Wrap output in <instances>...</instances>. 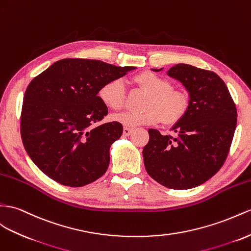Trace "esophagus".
<instances>
[{
  "label": "esophagus",
  "instance_id": "1",
  "mask_svg": "<svg viewBox=\"0 0 251 251\" xmlns=\"http://www.w3.org/2000/svg\"><path fill=\"white\" fill-rule=\"evenodd\" d=\"M132 132V129L131 128H128V127H124V129H123V134L124 136H129V134Z\"/></svg>",
  "mask_w": 251,
  "mask_h": 251
}]
</instances>
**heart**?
<instances>
[{
  "instance_id": "b5f03b06",
  "label": "heart",
  "mask_w": 251,
  "mask_h": 251,
  "mask_svg": "<svg viewBox=\"0 0 251 251\" xmlns=\"http://www.w3.org/2000/svg\"><path fill=\"white\" fill-rule=\"evenodd\" d=\"M131 83L147 92L142 111H127L115 115V121L128 127L152 125L161 121L166 126L175 125L189 109L188 94L173 88L168 78L151 71H143L131 78ZM99 96L104 105L113 111H120L126 102V91L120 79H112L101 86Z\"/></svg>"
}]
</instances>
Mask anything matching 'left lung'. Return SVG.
Masks as SVG:
<instances>
[{
	"mask_svg": "<svg viewBox=\"0 0 251 251\" xmlns=\"http://www.w3.org/2000/svg\"><path fill=\"white\" fill-rule=\"evenodd\" d=\"M162 69H153L159 72ZM168 75L190 95L189 109L173 126L175 136L150 129L143 149L146 172L157 182L174 190L201 185L221 170L236 127V107L226 83L212 71L179 63Z\"/></svg>",
	"mask_w": 251,
	"mask_h": 251,
	"instance_id": "left-lung-1",
	"label": "left lung"
}]
</instances>
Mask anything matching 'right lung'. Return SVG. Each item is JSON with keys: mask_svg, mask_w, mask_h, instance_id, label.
<instances>
[{"mask_svg": "<svg viewBox=\"0 0 251 251\" xmlns=\"http://www.w3.org/2000/svg\"><path fill=\"white\" fill-rule=\"evenodd\" d=\"M134 67L67 58L29 82L23 98L21 138L33 162L67 187H83L105 174L111 144L121 138L119 122L99 125L108 108L98 96L101 86Z\"/></svg>", "mask_w": 251, "mask_h": 251, "instance_id": "add662e5", "label": "right lung"}]
</instances>
